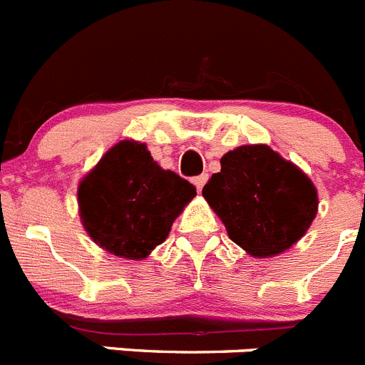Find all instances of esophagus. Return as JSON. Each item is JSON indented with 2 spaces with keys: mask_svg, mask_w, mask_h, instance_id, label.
Listing matches in <instances>:
<instances>
[{
  "mask_svg": "<svg viewBox=\"0 0 365 365\" xmlns=\"http://www.w3.org/2000/svg\"><path fill=\"white\" fill-rule=\"evenodd\" d=\"M205 182H207V175L196 176V178L192 180V183H195V187H196V190H198V192L203 189V185H205Z\"/></svg>",
  "mask_w": 365,
  "mask_h": 365,
  "instance_id": "esophagus-1",
  "label": "esophagus"
}]
</instances>
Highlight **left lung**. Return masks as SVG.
Segmentation results:
<instances>
[{
  "mask_svg": "<svg viewBox=\"0 0 365 365\" xmlns=\"http://www.w3.org/2000/svg\"><path fill=\"white\" fill-rule=\"evenodd\" d=\"M220 165L202 195L247 255L272 258L307 232L318 211V190L300 167L264 143L236 147Z\"/></svg>",
  "mask_w": 365,
  "mask_h": 365,
  "instance_id": "8db88e82",
  "label": "left lung"
}]
</instances>
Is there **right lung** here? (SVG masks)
Segmentation results:
<instances>
[{
	"instance_id": "obj_1",
	"label": "right lung",
	"mask_w": 365,
	"mask_h": 365,
	"mask_svg": "<svg viewBox=\"0 0 365 365\" xmlns=\"http://www.w3.org/2000/svg\"><path fill=\"white\" fill-rule=\"evenodd\" d=\"M195 196V185L162 169L145 143L121 140L81 178L78 211L87 235L103 251L143 260L165 242Z\"/></svg>"
}]
</instances>
